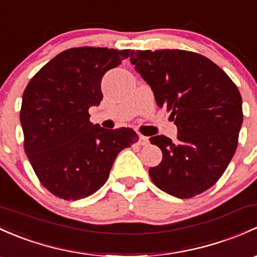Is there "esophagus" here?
Segmentation results:
<instances>
[{
	"label": "esophagus",
	"instance_id": "obj_1",
	"mask_svg": "<svg viewBox=\"0 0 257 257\" xmlns=\"http://www.w3.org/2000/svg\"><path fill=\"white\" fill-rule=\"evenodd\" d=\"M139 144L140 145H148L149 144V138L144 136H139Z\"/></svg>",
	"mask_w": 257,
	"mask_h": 257
}]
</instances>
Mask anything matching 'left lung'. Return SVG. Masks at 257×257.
Instances as JSON below:
<instances>
[{
  "mask_svg": "<svg viewBox=\"0 0 257 257\" xmlns=\"http://www.w3.org/2000/svg\"><path fill=\"white\" fill-rule=\"evenodd\" d=\"M131 63L177 126L176 142L150 138L163 151L160 165L149 169L151 180L177 198L204 192L235 154L242 124L236 85L218 65L193 51L132 50Z\"/></svg>",
  "mask_w": 257,
  "mask_h": 257,
  "instance_id": "1",
  "label": "left lung"
}]
</instances>
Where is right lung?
Listing matches in <instances>:
<instances>
[{"instance_id":"obj_1","label":"right lung","mask_w":257,"mask_h":257,"mask_svg":"<svg viewBox=\"0 0 257 257\" xmlns=\"http://www.w3.org/2000/svg\"><path fill=\"white\" fill-rule=\"evenodd\" d=\"M131 50L71 48L32 77L20 113L24 151L42 185L66 201L85 198L106 183L115 158L139 137L90 121L88 108L102 101L101 80Z\"/></svg>"}]
</instances>
